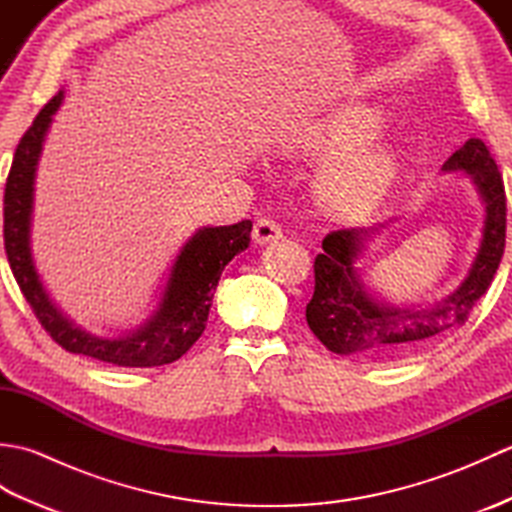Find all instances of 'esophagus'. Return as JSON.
Returning a JSON list of instances; mask_svg holds the SVG:
<instances>
[{"mask_svg": "<svg viewBox=\"0 0 512 512\" xmlns=\"http://www.w3.org/2000/svg\"><path fill=\"white\" fill-rule=\"evenodd\" d=\"M281 237V226L270 220V217H259V220L255 222V228H253V242L255 244H270L275 242V239Z\"/></svg>", "mask_w": 512, "mask_h": 512, "instance_id": "1", "label": "esophagus"}]
</instances>
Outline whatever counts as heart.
<instances>
[{
  "mask_svg": "<svg viewBox=\"0 0 512 512\" xmlns=\"http://www.w3.org/2000/svg\"><path fill=\"white\" fill-rule=\"evenodd\" d=\"M383 123L385 118L376 107L343 105L314 118L297 134L295 151L299 154L336 156L319 176V195L330 211L363 213L394 187L400 171L398 151L387 143L362 144L372 140L383 129ZM358 144L364 147L358 148Z\"/></svg>",
  "mask_w": 512,
  "mask_h": 512,
  "instance_id": "heart-1",
  "label": "heart"
}]
</instances>
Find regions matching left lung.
<instances>
[{"label":"left lung","instance_id":"1","mask_svg":"<svg viewBox=\"0 0 512 512\" xmlns=\"http://www.w3.org/2000/svg\"><path fill=\"white\" fill-rule=\"evenodd\" d=\"M442 171H460L473 182L484 204V228L469 275L458 290L433 306L398 308L374 297L356 270V259L380 228H343L325 235L314 259V295L306 319L314 336L341 356L394 361L420 352L469 319L491 286L506 246V191L493 156L480 138H471L444 162Z\"/></svg>","mask_w":512,"mask_h":512}]
</instances>
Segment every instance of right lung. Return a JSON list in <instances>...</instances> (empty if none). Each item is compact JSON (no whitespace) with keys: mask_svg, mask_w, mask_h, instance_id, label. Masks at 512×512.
Returning a JSON list of instances; mask_svg holds the SVG:
<instances>
[{"mask_svg":"<svg viewBox=\"0 0 512 512\" xmlns=\"http://www.w3.org/2000/svg\"><path fill=\"white\" fill-rule=\"evenodd\" d=\"M61 103L63 90L52 96L32 121L17 145L8 173L4 191V248L10 270L39 323L65 352L92 356L96 361L118 367H158L178 361L202 336L217 281L224 266L248 248L253 222L242 220L233 226L198 228L173 259L158 308L140 328L116 339L85 332L50 299L30 246L37 165L52 116Z\"/></svg>","mask_w":512,"mask_h":512,"instance_id":"obj_1","label":"right lung"}]
</instances>
